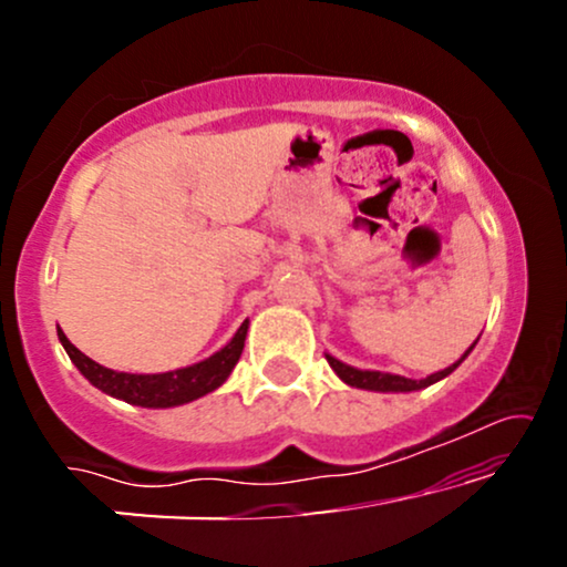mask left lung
<instances>
[{"label":"left lung","mask_w":567,"mask_h":567,"mask_svg":"<svg viewBox=\"0 0 567 567\" xmlns=\"http://www.w3.org/2000/svg\"><path fill=\"white\" fill-rule=\"evenodd\" d=\"M477 340L467 348V351L462 353L460 361H454L452 367L441 369V371H436V374H431V377H425V379H408V377H400V374H386V371L355 369V367H351V363H343V361L336 359V355H330V353H324V359H328L330 369L336 371V374L343 379L348 386H355V390H369V392H415V390H425V386L436 384L444 377L452 374V371L460 367V363L472 353V348L477 346Z\"/></svg>","instance_id":"8db88e82"}]
</instances>
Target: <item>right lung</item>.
<instances>
[{
  "label": "right lung",
  "instance_id": "add662e5",
  "mask_svg": "<svg viewBox=\"0 0 567 567\" xmlns=\"http://www.w3.org/2000/svg\"><path fill=\"white\" fill-rule=\"evenodd\" d=\"M247 328L250 320L239 324L235 338L227 346L219 348L208 359L190 363V367L175 369V371H162V374H128V371H113L107 367H100L97 361H92L90 355H84L80 348L69 343L64 330L59 328V340L64 346V351L80 374L87 379L92 386H97L100 392L111 394L115 400L128 402V405L138 408H177L185 402H193L204 394L219 390L227 382L231 369L237 367L239 355H243Z\"/></svg>",
  "mask_w": 567,
  "mask_h": 567
}]
</instances>
